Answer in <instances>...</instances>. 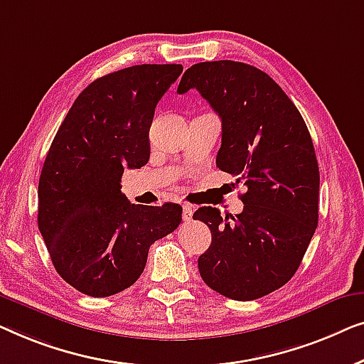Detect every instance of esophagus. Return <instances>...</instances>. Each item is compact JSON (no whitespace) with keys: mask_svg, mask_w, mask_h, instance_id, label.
<instances>
[{"mask_svg":"<svg viewBox=\"0 0 364 364\" xmlns=\"http://www.w3.org/2000/svg\"><path fill=\"white\" fill-rule=\"evenodd\" d=\"M193 213H194V209L191 206H188V204H184V206H183V221H191Z\"/></svg>","mask_w":364,"mask_h":364,"instance_id":"1","label":"esophagus"}]
</instances>
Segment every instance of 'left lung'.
Instances as JSON below:
<instances>
[{
  "instance_id": "1",
  "label": "left lung",
  "mask_w": 364,
  "mask_h": 364,
  "mask_svg": "<svg viewBox=\"0 0 364 364\" xmlns=\"http://www.w3.org/2000/svg\"><path fill=\"white\" fill-rule=\"evenodd\" d=\"M196 89L223 122L219 170L247 186L244 209L194 213L213 242L198 259L208 287L249 301L280 289L299 269L318 224L320 171L300 112L277 82L235 60L199 63L183 74L178 94Z\"/></svg>"
}]
</instances>
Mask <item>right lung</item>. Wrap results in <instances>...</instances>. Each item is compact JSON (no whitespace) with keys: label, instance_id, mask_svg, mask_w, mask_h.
<instances>
[{"label":"right lung","instance_id":"1","mask_svg":"<svg viewBox=\"0 0 364 364\" xmlns=\"http://www.w3.org/2000/svg\"><path fill=\"white\" fill-rule=\"evenodd\" d=\"M181 64H141L80 92L55 133L39 178L38 226L55 270L75 290L110 296L145 269L148 249L180 226L183 208L132 204L125 168L150 158L155 107Z\"/></svg>","mask_w":364,"mask_h":364}]
</instances>
